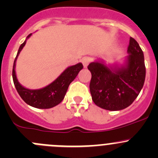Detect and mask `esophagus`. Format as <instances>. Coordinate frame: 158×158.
<instances>
[{
    "label": "esophagus",
    "instance_id": "34e87169",
    "mask_svg": "<svg viewBox=\"0 0 158 158\" xmlns=\"http://www.w3.org/2000/svg\"><path fill=\"white\" fill-rule=\"evenodd\" d=\"M90 61H91V60L89 58V57H84V58H82V64H83L84 67L86 68L87 66L89 64V63H90Z\"/></svg>",
    "mask_w": 158,
    "mask_h": 158
}]
</instances>
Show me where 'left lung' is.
<instances>
[{"instance_id":"left-lung-1","label":"left lung","mask_w":158,"mask_h":158,"mask_svg":"<svg viewBox=\"0 0 158 158\" xmlns=\"http://www.w3.org/2000/svg\"><path fill=\"white\" fill-rule=\"evenodd\" d=\"M128 65L111 70L100 62L88 66L92 73L89 89L92 101L98 107L118 111L128 107L138 97L144 85L146 69L144 53L139 44L130 37Z\"/></svg>"}]
</instances>
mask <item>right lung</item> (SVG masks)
Returning a JSON list of instances; mask_svg holds the SVG:
<instances>
[{"mask_svg": "<svg viewBox=\"0 0 158 158\" xmlns=\"http://www.w3.org/2000/svg\"><path fill=\"white\" fill-rule=\"evenodd\" d=\"M30 36L31 33L28 35L27 38H29ZM26 41H24L20 45L13 66L12 76L15 88L22 99L32 107L43 109L54 107L63 101L69 84L77 76L79 71L83 68V66L82 63H78L75 66L67 68L54 82L46 86L45 88L36 89V90L26 89L19 83L15 73L16 60L21 49L24 47Z\"/></svg>", "mask_w": 158, "mask_h": 158, "instance_id": "1", "label": "right lung"}]
</instances>
